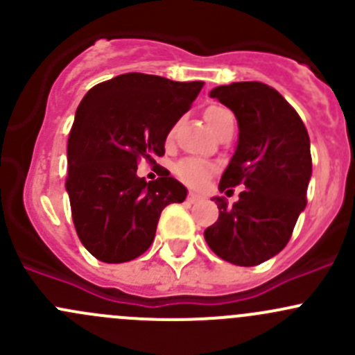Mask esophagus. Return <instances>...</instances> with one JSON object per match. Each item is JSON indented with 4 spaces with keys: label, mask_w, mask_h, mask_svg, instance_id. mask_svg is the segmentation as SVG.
<instances>
[{
    "label": "esophagus",
    "mask_w": 355,
    "mask_h": 355,
    "mask_svg": "<svg viewBox=\"0 0 355 355\" xmlns=\"http://www.w3.org/2000/svg\"><path fill=\"white\" fill-rule=\"evenodd\" d=\"M200 199H202V198H200L199 194H196V192H191V194L187 196V200H189V202H191V204H194V202H199Z\"/></svg>",
    "instance_id": "1"
}]
</instances>
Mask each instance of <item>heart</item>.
<instances>
[{
	"label": "heart",
	"mask_w": 355,
	"mask_h": 355,
	"mask_svg": "<svg viewBox=\"0 0 355 355\" xmlns=\"http://www.w3.org/2000/svg\"><path fill=\"white\" fill-rule=\"evenodd\" d=\"M204 120L209 125L211 130L216 134L227 121L234 120V114H232L227 108H223V106L213 105L207 106V108L204 110ZM175 173H177L185 184L192 185V187H200V185L213 175V166L198 159H184L175 166Z\"/></svg>",
	"instance_id": "b5f03b06"
}]
</instances>
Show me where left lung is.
Segmentation results:
<instances>
[{
    "instance_id": "obj_1",
    "label": "left lung",
    "mask_w": 355,
    "mask_h": 355,
    "mask_svg": "<svg viewBox=\"0 0 355 355\" xmlns=\"http://www.w3.org/2000/svg\"><path fill=\"white\" fill-rule=\"evenodd\" d=\"M234 111L239 142L220 180V191L242 185L234 206L213 198L220 216L204 230L216 256L237 266H256L290 241L306 207L313 173L309 135L284 96L263 82H234L209 92Z\"/></svg>"
}]
</instances>
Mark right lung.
Returning <instances> with one entry per match:
<instances>
[{"instance_id":"right-lung-1","label":"right lung","mask_w":355,"mask_h":355,"mask_svg":"<svg viewBox=\"0 0 355 355\" xmlns=\"http://www.w3.org/2000/svg\"><path fill=\"white\" fill-rule=\"evenodd\" d=\"M202 85L134 71L94 85L80 101L68 137L67 192L78 239L96 259L127 263L144 254L161 211L187 198L170 171L146 182L137 163L164 155L168 134Z\"/></svg>"}]
</instances>
